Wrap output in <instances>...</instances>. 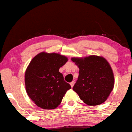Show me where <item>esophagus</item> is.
I'll return each instance as SVG.
<instances>
[{
    "mask_svg": "<svg viewBox=\"0 0 132 132\" xmlns=\"http://www.w3.org/2000/svg\"><path fill=\"white\" fill-rule=\"evenodd\" d=\"M74 83H75V82H74V81H72V82H71L70 84V85H71V87H72V88L73 87V86H74Z\"/></svg>",
    "mask_w": 132,
    "mask_h": 132,
    "instance_id": "esophagus-1",
    "label": "esophagus"
}]
</instances>
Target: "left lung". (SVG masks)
<instances>
[{
	"label": "left lung",
	"instance_id": "left-lung-1",
	"mask_svg": "<svg viewBox=\"0 0 132 132\" xmlns=\"http://www.w3.org/2000/svg\"><path fill=\"white\" fill-rule=\"evenodd\" d=\"M78 66V78L73 88L81 100L96 106L107 100L113 89L114 78L111 66L104 58L92 55L71 58Z\"/></svg>",
	"mask_w": 132,
	"mask_h": 132
}]
</instances>
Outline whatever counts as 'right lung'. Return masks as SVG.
I'll return each instance as SVG.
<instances>
[{
	"instance_id": "1",
	"label": "right lung",
	"mask_w": 132,
	"mask_h": 132,
	"mask_svg": "<svg viewBox=\"0 0 132 132\" xmlns=\"http://www.w3.org/2000/svg\"><path fill=\"white\" fill-rule=\"evenodd\" d=\"M68 62L60 54L42 52L31 61L25 74L26 92L38 107L54 109L71 86L59 71Z\"/></svg>"
}]
</instances>
